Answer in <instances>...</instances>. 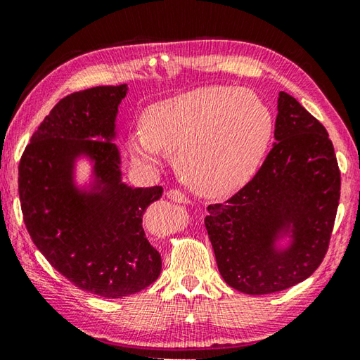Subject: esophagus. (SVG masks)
<instances>
[{
	"label": "esophagus",
	"mask_w": 360,
	"mask_h": 360,
	"mask_svg": "<svg viewBox=\"0 0 360 360\" xmlns=\"http://www.w3.org/2000/svg\"><path fill=\"white\" fill-rule=\"evenodd\" d=\"M167 197L176 202H188V197L184 192L179 191V188H169L167 192Z\"/></svg>",
	"instance_id": "1"
}]
</instances>
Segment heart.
<instances>
[{
  "mask_svg": "<svg viewBox=\"0 0 360 360\" xmlns=\"http://www.w3.org/2000/svg\"><path fill=\"white\" fill-rule=\"evenodd\" d=\"M145 130L129 135L130 158L158 165L162 151L176 153L186 184L205 197L236 191L252 178L269 145L274 120L253 91L205 86L153 103Z\"/></svg>",
  "mask_w": 360,
  "mask_h": 360,
  "instance_id": "obj_1",
  "label": "heart"
}]
</instances>
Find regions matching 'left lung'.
I'll return each instance as SVG.
<instances>
[{"instance_id": "1", "label": "left lung", "mask_w": 360, "mask_h": 360, "mask_svg": "<svg viewBox=\"0 0 360 360\" xmlns=\"http://www.w3.org/2000/svg\"><path fill=\"white\" fill-rule=\"evenodd\" d=\"M276 143L247 184L207 206L205 226L231 288L271 294L304 282L328 253L340 200V169L328 130L280 91ZM291 232L277 252L273 240Z\"/></svg>"}]
</instances>
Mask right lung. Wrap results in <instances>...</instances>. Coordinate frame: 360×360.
Listing matches in <instances>:
<instances>
[{"instance_id":"right-lung-1","label":"right lung","mask_w":360,"mask_h":360,"mask_svg":"<svg viewBox=\"0 0 360 360\" xmlns=\"http://www.w3.org/2000/svg\"><path fill=\"white\" fill-rule=\"evenodd\" d=\"M126 93L127 84H120L64 97L32 134L18 165V195L32 243L77 288L113 299L145 290L162 271L143 214L163 188L124 184L120 151L110 141ZM82 153L95 160L89 193L71 182Z\"/></svg>"}]
</instances>
